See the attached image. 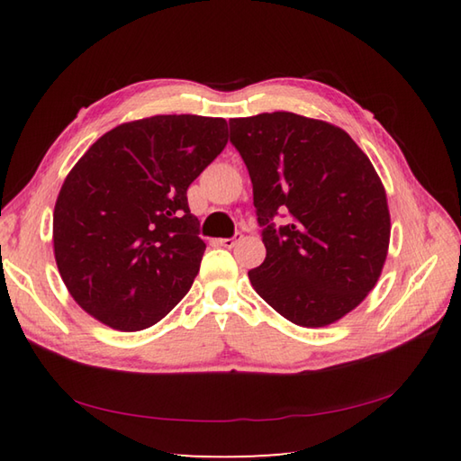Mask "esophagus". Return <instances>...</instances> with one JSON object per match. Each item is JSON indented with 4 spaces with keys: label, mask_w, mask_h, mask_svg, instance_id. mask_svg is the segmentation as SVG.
<instances>
[{
    "label": "esophagus",
    "mask_w": 461,
    "mask_h": 461,
    "mask_svg": "<svg viewBox=\"0 0 461 461\" xmlns=\"http://www.w3.org/2000/svg\"><path fill=\"white\" fill-rule=\"evenodd\" d=\"M240 240H241V233H238V236H233V238H221V240H218V246L231 249L233 246H238Z\"/></svg>",
    "instance_id": "34e87169"
}]
</instances>
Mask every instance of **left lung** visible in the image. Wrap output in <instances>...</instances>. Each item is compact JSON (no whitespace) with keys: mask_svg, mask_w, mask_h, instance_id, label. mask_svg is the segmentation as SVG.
Segmentation results:
<instances>
[{"mask_svg":"<svg viewBox=\"0 0 461 461\" xmlns=\"http://www.w3.org/2000/svg\"><path fill=\"white\" fill-rule=\"evenodd\" d=\"M253 184L267 256L248 276L258 295L299 327L319 329L375 289L390 243L386 190L339 126L295 113L230 121ZM288 215L276 229L272 218Z\"/></svg>","mask_w":461,"mask_h":461,"instance_id":"obj_1","label":"left lung"}]
</instances>
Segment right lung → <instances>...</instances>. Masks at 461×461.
<instances>
[{"label":"right lung","mask_w":461,"mask_h":461,"mask_svg":"<svg viewBox=\"0 0 461 461\" xmlns=\"http://www.w3.org/2000/svg\"><path fill=\"white\" fill-rule=\"evenodd\" d=\"M228 144V122L156 114L103 134L67 174L53 251L67 291L114 330L162 321L200 271L205 243L190 184Z\"/></svg>","instance_id":"1"}]
</instances>
